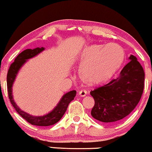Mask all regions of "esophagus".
<instances>
[{"instance_id": "obj_1", "label": "esophagus", "mask_w": 152, "mask_h": 152, "mask_svg": "<svg viewBox=\"0 0 152 152\" xmlns=\"http://www.w3.org/2000/svg\"><path fill=\"white\" fill-rule=\"evenodd\" d=\"M86 94H87V91L86 90H81L79 92H78V95L81 97L86 96Z\"/></svg>"}]
</instances>
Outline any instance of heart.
I'll return each mask as SVG.
<instances>
[{
    "mask_svg": "<svg viewBox=\"0 0 152 152\" xmlns=\"http://www.w3.org/2000/svg\"><path fill=\"white\" fill-rule=\"evenodd\" d=\"M124 57L123 50L116 44L91 46L80 63V77L89 85L105 83L119 69Z\"/></svg>",
    "mask_w": 152,
    "mask_h": 152,
    "instance_id": "heart-1",
    "label": "heart"
}]
</instances>
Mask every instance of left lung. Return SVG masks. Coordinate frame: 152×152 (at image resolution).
Instances as JSON below:
<instances>
[{"mask_svg": "<svg viewBox=\"0 0 152 152\" xmlns=\"http://www.w3.org/2000/svg\"><path fill=\"white\" fill-rule=\"evenodd\" d=\"M144 87V71L133 55L118 78L91 91L95 101L91 116L104 123L122 119L135 109Z\"/></svg>", "mask_w": 152, "mask_h": 152, "instance_id": "obj_1", "label": "left lung"}]
</instances>
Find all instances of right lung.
<instances>
[{
    "mask_svg": "<svg viewBox=\"0 0 152 152\" xmlns=\"http://www.w3.org/2000/svg\"><path fill=\"white\" fill-rule=\"evenodd\" d=\"M43 50H44V48L43 47L41 48L38 47L34 49H26L17 56L16 58H15L14 62L10 64L9 69H8V74H7V88H8V94L10 102L14 107L15 111L18 112V114L20 116H22L26 121L32 125L39 126H48L57 123L62 118V116L65 114L69 103L76 96V91H71L63 96L59 102L58 105L56 106L55 109L50 111L49 114L44 115L43 116H31V115L26 113L25 111H21V109H19L18 106L15 104L13 99V96H12V86H13V81H14L19 69L23 65L26 60L33 58Z\"/></svg>",
    "mask_w": 152,
    "mask_h": 152,
    "instance_id": "obj_1",
    "label": "right lung"
}]
</instances>
